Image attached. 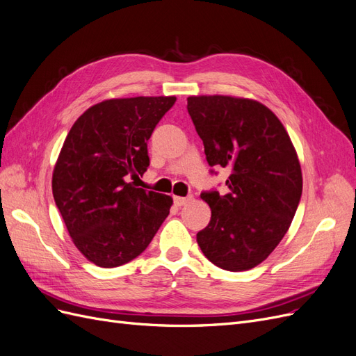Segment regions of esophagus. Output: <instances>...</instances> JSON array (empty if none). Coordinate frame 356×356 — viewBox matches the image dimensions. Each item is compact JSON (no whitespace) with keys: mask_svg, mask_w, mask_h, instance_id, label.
<instances>
[{"mask_svg":"<svg viewBox=\"0 0 356 356\" xmlns=\"http://www.w3.org/2000/svg\"><path fill=\"white\" fill-rule=\"evenodd\" d=\"M191 199V196H187V197H181V196H175L174 197V202L177 207H184V204Z\"/></svg>","mask_w":356,"mask_h":356,"instance_id":"esophagus-1","label":"esophagus"}]
</instances>
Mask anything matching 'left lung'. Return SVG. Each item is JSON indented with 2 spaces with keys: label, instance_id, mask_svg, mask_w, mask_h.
<instances>
[{
  "label": "left lung",
  "instance_id": "left-lung-1",
  "mask_svg": "<svg viewBox=\"0 0 356 356\" xmlns=\"http://www.w3.org/2000/svg\"><path fill=\"white\" fill-rule=\"evenodd\" d=\"M187 110L209 166L230 169L227 195H200L211 221L197 243L224 270H250L273 252L296 215L303 190L296 148L281 120L258 101L190 96Z\"/></svg>",
  "mask_w": 356,
  "mask_h": 356
}]
</instances>
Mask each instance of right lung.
<instances>
[{
    "label": "right lung",
    "mask_w": 356,
    "mask_h": 356,
    "mask_svg": "<svg viewBox=\"0 0 356 356\" xmlns=\"http://www.w3.org/2000/svg\"><path fill=\"white\" fill-rule=\"evenodd\" d=\"M175 96L106 99L71 127L53 170L56 207L77 250L111 268L132 261L169 215L172 197L135 187L149 165L147 141Z\"/></svg>",
    "instance_id": "obj_1"
}]
</instances>
